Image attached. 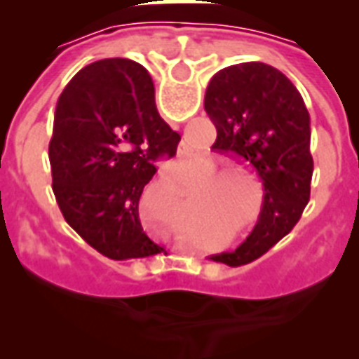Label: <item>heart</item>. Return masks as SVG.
I'll use <instances>...</instances> for the list:
<instances>
[{"label":"heart","mask_w":359,"mask_h":359,"mask_svg":"<svg viewBox=\"0 0 359 359\" xmlns=\"http://www.w3.org/2000/svg\"><path fill=\"white\" fill-rule=\"evenodd\" d=\"M219 167H221V165H219L213 157H203L202 161H200V165H198V175H200V177H210L213 172L217 171ZM236 177H238V171H234V169H223V171H219L211 177V179L208 180V184H210V187H219V184H223L226 180L236 179Z\"/></svg>","instance_id":"1"}]
</instances>
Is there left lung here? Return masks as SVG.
I'll return each mask as SVG.
<instances>
[{"instance_id":"left-lung-1","label":"left lung","mask_w":359,"mask_h":359,"mask_svg":"<svg viewBox=\"0 0 359 359\" xmlns=\"http://www.w3.org/2000/svg\"><path fill=\"white\" fill-rule=\"evenodd\" d=\"M203 107L217 128L211 149L233 156L264 184L262 211L248 238L234 252L211 256L217 264L241 267L285 238L308 205L313 172L309 113L292 82L259 61L213 74Z\"/></svg>"}]
</instances>
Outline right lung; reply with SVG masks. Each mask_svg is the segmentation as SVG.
Here are the masks:
<instances>
[{
	"label": "right lung",
	"mask_w": 359,
	"mask_h": 359,
	"mask_svg": "<svg viewBox=\"0 0 359 359\" xmlns=\"http://www.w3.org/2000/svg\"><path fill=\"white\" fill-rule=\"evenodd\" d=\"M180 136L159 117L149 73L130 59H102L59 95L50 140L53 192L69 225L109 259L161 254L138 217L156 161Z\"/></svg>",
	"instance_id": "right-lung-1"
}]
</instances>
